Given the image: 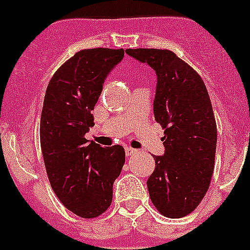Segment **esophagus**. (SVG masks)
I'll list each match as a JSON object with an SVG mask.
<instances>
[{"label":"esophagus","mask_w":250,"mask_h":250,"mask_svg":"<svg viewBox=\"0 0 250 250\" xmlns=\"http://www.w3.org/2000/svg\"><path fill=\"white\" fill-rule=\"evenodd\" d=\"M125 153H126L127 157H130V155L136 154V153H138V150L134 148H130V146H126V148H125Z\"/></svg>","instance_id":"1"}]
</instances>
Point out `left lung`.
Masks as SVG:
<instances>
[{"instance_id": "8db88e82", "label": "left lung", "mask_w": 250, "mask_h": 250, "mask_svg": "<svg viewBox=\"0 0 250 250\" xmlns=\"http://www.w3.org/2000/svg\"><path fill=\"white\" fill-rule=\"evenodd\" d=\"M125 52L157 74L153 110L164 129V154L153 155L149 196L164 216H186L206 195L214 173L217 130L208 89L197 72L170 50Z\"/></svg>"}]
</instances>
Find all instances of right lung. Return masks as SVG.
Listing matches in <instances>:
<instances>
[{
  "label": "right lung",
  "mask_w": 250,
  "mask_h": 250,
  "mask_svg": "<svg viewBox=\"0 0 250 250\" xmlns=\"http://www.w3.org/2000/svg\"><path fill=\"white\" fill-rule=\"evenodd\" d=\"M124 54L108 48L76 53L55 72L44 97L40 144L49 182L62 204L84 219L107 210L125 163L121 146L104 148L84 138L104 80Z\"/></svg>",
  "instance_id": "obj_1"
}]
</instances>
